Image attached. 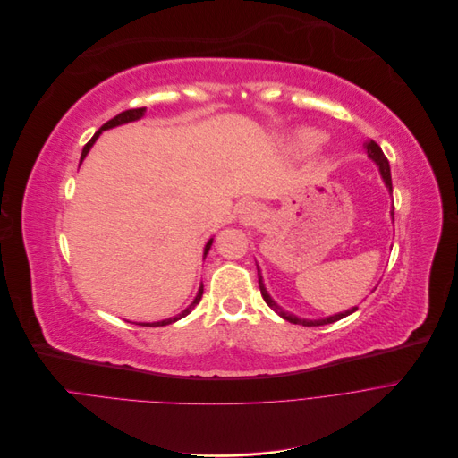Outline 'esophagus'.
I'll use <instances>...</instances> for the list:
<instances>
[{
	"instance_id": "1",
	"label": "esophagus",
	"mask_w": 458,
	"mask_h": 458,
	"mask_svg": "<svg viewBox=\"0 0 458 458\" xmlns=\"http://www.w3.org/2000/svg\"><path fill=\"white\" fill-rule=\"evenodd\" d=\"M238 216H240V222L243 225H254V224H258L261 220V211H259V208L254 202H247V204H243L240 208V215Z\"/></svg>"
}]
</instances>
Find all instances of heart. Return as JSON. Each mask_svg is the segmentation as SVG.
<instances>
[{
    "instance_id": "heart-1",
    "label": "heart",
    "mask_w": 458,
    "mask_h": 458,
    "mask_svg": "<svg viewBox=\"0 0 458 458\" xmlns=\"http://www.w3.org/2000/svg\"><path fill=\"white\" fill-rule=\"evenodd\" d=\"M296 142H298L300 148H312V146H316L319 142V135L316 131H312V130H303V131L298 133Z\"/></svg>"
}]
</instances>
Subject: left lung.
<instances>
[{
  "label": "left lung",
  "instance_id": "left-lung-1",
  "mask_svg": "<svg viewBox=\"0 0 458 458\" xmlns=\"http://www.w3.org/2000/svg\"><path fill=\"white\" fill-rule=\"evenodd\" d=\"M364 148H367V153H369V157L379 165V171H381V176H383V180H385V184H386V188H388V191L392 193V174H390V162H388V158L385 157V153H383V149H381V146L376 142V140H369L367 144H364ZM392 216H394V211H392ZM256 268H258V265H256ZM258 285H259V293H261V296H263V300H265V303L276 312L278 316H282L284 319H287L289 323H294V325H303V327H321V325H328V323H335V321H339V319H343V318H346V316H350L352 312H355L357 310V307L355 309H350V310H346V312H341V314H335V316H330V318H325V319H301V318H296L294 314H289V312H285L282 307H278L276 303L272 301V298L268 296V293L265 291V285H263V280H261V274H259V268H258Z\"/></svg>",
  "mask_w": 458,
  "mask_h": 458
}]
</instances>
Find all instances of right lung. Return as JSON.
<instances>
[{
	"mask_svg": "<svg viewBox=\"0 0 458 458\" xmlns=\"http://www.w3.org/2000/svg\"><path fill=\"white\" fill-rule=\"evenodd\" d=\"M144 112H146V108H133V110H126V112H123V114H119L117 117H114L112 121H108L106 124H103L101 126V130L99 131H96V135L91 137L88 142H86V146L82 148V153H81V162L84 160V157L88 155V151H89V148L94 146V142L98 140V137L105 131V130H110V128H115V126H121V124H126V123H131V121H139L142 115H144ZM211 243H213V238L206 243V249H204V258H206V254L209 252V249H211ZM202 294H204V285H200V289H199V294H197V298L193 300V303L182 312V314H178V316H174V318H169V319H164V321H157V323H139V325H142V327H164V325H171V323H174V321H178V319H182V318H186L197 305H199V301L202 300Z\"/></svg>",
	"mask_w": 458,
	"mask_h": 458,
	"instance_id": "add662e5",
	"label": "right lung"
}]
</instances>
